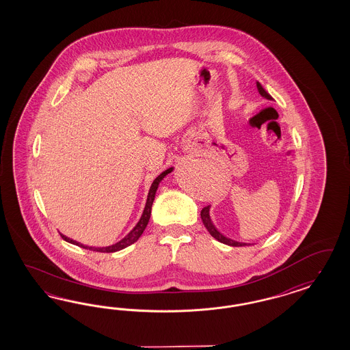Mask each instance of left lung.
I'll return each mask as SVG.
<instances>
[{"label":"left lung","instance_id":"8db88e82","mask_svg":"<svg viewBox=\"0 0 350 350\" xmlns=\"http://www.w3.org/2000/svg\"><path fill=\"white\" fill-rule=\"evenodd\" d=\"M256 88H258V92L260 94V96H263L267 100H273L272 98V96L269 95L267 91H265V88H263V85H260L259 82H256ZM209 209H211V206L208 205V206H205V208H202V213H200V215H202V221L204 223V226L206 227V230L209 231V233L212 234L213 237L215 239V240H218L219 243H222V244L230 245V246H246L245 243H239V241H234V240H231V239H228V237H226L224 234L219 232L217 228H215V226L213 224L212 219H211V214H209Z\"/></svg>","mask_w":350,"mask_h":350}]
</instances>
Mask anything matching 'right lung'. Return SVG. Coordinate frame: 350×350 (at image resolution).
<instances>
[{"label": "right lung", "mask_w": 350, "mask_h": 350, "mask_svg": "<svg viewBox=\"0 0 350 350\" xmlns=\"http://www.w3.org/2000/svg\"><path fill=\"white\" fill-rule=\"evenodd\" d=\"M172 170H173V168H168V170L161 172L159 176H158L155 180H152L151 187H150V190H148L146 205H145V209H144V212H142V215H141L139 221H138L137 224L133 227V230L128 233L126 237H123L117 244L110 245V246H106V247H94V246H87V245L77 243L75 240H72V239H69V237H66V236H64V234L60 233L62 237H63L65 241H68V243H70V244L77 245V246H79V247L88 249V250L98 252V253H116V252H119V250L127 247L129 245L135 244L138 239H139V236L145 231L146 226H148V219H150V215H151V206H152V202H154V199H155V193H157V190H158V187H159V183L168 173L172 172Z\"/></svg>", "instance_id": "right-lung-1"}]
</instances>
